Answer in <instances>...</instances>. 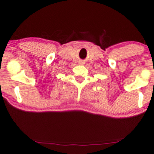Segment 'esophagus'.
I'll return each instance as SVG.
<instances>
[{
  "instance_id": "obj_1",
  "label": "esophagus",
  "mask_w": 154,
  "mask_h": 154,
  "mask_svg": "<svg viewBox=\"0 0 154 154\" xmlns=\"http://www.w3.org/2000/svg\"><path fill=\"white\" fill-rule=\"evenodd\" d=\"M79 64H80V65H83V64H84V62H82V61L79 62Z\"/></svg>"
}]
</instances>
